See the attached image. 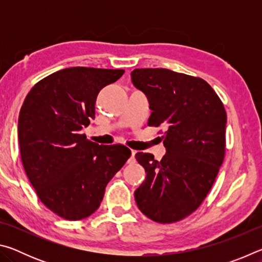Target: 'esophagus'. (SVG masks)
<instances>
[{"instance_id":"1","label":"esophagus","mask_w":262,"mask_h":262,"mask_svg":"<svg viewBox=\"0 0 262 262\" xmlns=\"http://www.w3.org/2000/svg\"><path fill=\"white\" fill-rule=\"evenodd\" d=\"M135 154H136L135 150H132V157L129 159V163H135Z\"/></svg>"}]
</instances>
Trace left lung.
Here are the masks:
<instances>
[{
	"instance_id": "left-lung-1",
	"label": "left lung",
	"mask_w": 262,
	"mask_h": 262,
	"mask_svg": "<svg viewBox=\"0 0 262 262\" xmlns=\"http://www.w3.org/2000/svg\"><path fill=\"white\" fill-rule=\"evenodd\" d=\"M132 83L147 96L149 126H163L165 156L137 152L145 180L135 190L139 209L158 223H174L198 209L223 163L227 112L202 78L165 68L134 69Z\"/></svg>"
}]
</instances>
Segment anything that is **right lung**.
I'll use <instances>...</instances> for the list:
<instances>
[{"label": "right lung", "instance_id": "add662e5", "mask_svg": "<svg viewBox=\"0 0 262 262\" xmlns=\"http://www.w3.org/2000/svg\"><path fill=\"white\" fill-rule=\"evenodd\" d=\"M125 70L73 67L31 89L18 118L21 163L38 198L62 219L95 212L106 185L125 165V145H99L81 130L95 119L97 96Z\"/></svg>", "mask_w": 262, "mask_h": 262}]
</instances>
